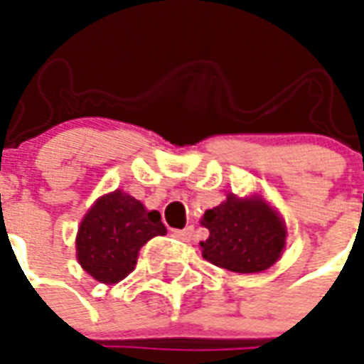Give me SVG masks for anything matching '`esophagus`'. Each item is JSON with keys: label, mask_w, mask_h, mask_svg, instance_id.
Segmentation results:
<instances>
[{"label": "esophagus", "mask_w": 364, "mask_h": 364, "mask_svg": "<svg viewBox=\"0 0 364 364\" xmlns=\"http://www.w3.org/2000/svg\"><path fill=\"white\" fill-rule=\"evenodd\" d=\"M173 237H175V239H179V241H189L191 237H193V228H185V230H175Z\"/></svg>", "instance_id": "1"}]
</instances>
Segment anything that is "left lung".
Returning a JSON list of instances; mask_svg holds the SVG:
<instances>
[{"label":"left lung","instance_id":"left-lung-1","mask_svg":"<svg viewBox=\"0 0 364 364\" xmlns=\"http://www.w3.org/2000/svg\"><path fill=\"white\" fill-rule=\"evenodd\" d=\"M200 225L210 231L200 241L203 257L237 274L268 270L284 255L287 225L262 191L228 195L222 204L204 212Z\"/></svg>","mask_w":364,"mask_h":364}]
</instances>
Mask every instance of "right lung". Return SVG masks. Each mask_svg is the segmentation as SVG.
Here are the masks:
<instances>
[{
    "label": "right lung",
    "instance_id": "1",
    "mask_svg": "<svg viewBox=\"0 0 364 364\" xmlns=\"http://www.w3.org/2000/svg\"><path fill=\"white\" fill-rule=\"evenodd\" d=\"M166 233L158 210H148L134 196L115 189L98 196L80 220L77 260L100 284H117L134 270L142 247Z\"/></svg>",
    "mask_w": 364,
    "mask_h": 364
}]
</instances>
